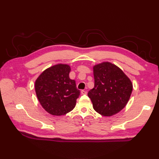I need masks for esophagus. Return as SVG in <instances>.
<instances>
[{
	"label": "esophagus",
	"instance_id": "esophagus-1",
	"mask_svg": "<svg viewBox=\"0 0 159 159\" xmlns=\"http://www.w3.org/2000/svg\"><path fill=\"white\" fill-rule=\"evenodd\" d=\"M81 93L82 94V95H87V91H84V90H81Z\"/></svg>",
	"mask_w": 159,
	"mask_h": 159
}]
</instances>
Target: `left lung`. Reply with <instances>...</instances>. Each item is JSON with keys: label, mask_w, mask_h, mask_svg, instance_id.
I'll list each match as a JSON object with an SVG mask.
<instances>
[{"label": "left lung", "mask_w": 159, "mask_h": 159, "mask_svg": "<svg viewBox=\"0 0 159 159\" xmlns=\"http://www.w3.org/2000/svg\"><path fill=\"white\" fill-rule=\"evenodd\" d=\"M94 88L88 97L96 112L103 116H112L126 106L133 90V84L118 66L103 61L93 67Z\"/></svg>", "instance_id": "obj_1"}]
</instances>
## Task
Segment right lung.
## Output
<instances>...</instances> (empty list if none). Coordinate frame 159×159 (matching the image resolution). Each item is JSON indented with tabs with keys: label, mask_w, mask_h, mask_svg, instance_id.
<instances>
[{
	"label": "right lung",
	"mask_w": 159,
	"mask_h": 159,
	"mask_svg": "<svg viewBox=\"0 0 159 159\" xmlns=\"http://www.w3.org/2000/svg\"><path fill=\"white\" fill-rule=\"evenodd\" d=\"M70 66L57 64L46 69L35 81V91L38 101L46 111L61 116L73 109L80 91L75 81L71 80Z\"/></svg>",
	"instance_id": "add662e5"
}]
</instances>
